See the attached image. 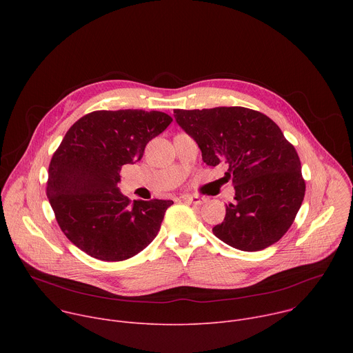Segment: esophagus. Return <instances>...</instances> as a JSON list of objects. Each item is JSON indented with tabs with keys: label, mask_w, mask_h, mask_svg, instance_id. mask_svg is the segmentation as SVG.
I'll return each mask as SVG.
<instances>
[{
	"label": "esophagus",
	"mask_w": 353,
	"mask_h": 353,
	"mask_svg": "<svg viewBox=\"0 0 353 353\" xmlns=\"http://www.w3.org/2000/svg\"><path fill=\"white\" fill-rule=\"evenodd\" d=\"M185 201H188V203H191V204H194V205H201V204H204V203H207V198L205 196H199V195H184L183 196Z\"/></svg>",
	"instance_id": "obj_1"
}]
</instances>
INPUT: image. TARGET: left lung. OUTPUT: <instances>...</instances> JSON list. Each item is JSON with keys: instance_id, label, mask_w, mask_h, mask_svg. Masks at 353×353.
<instances>
[{"instance_id": "obj_1", "label": "left lung", "mask_w": 353, "mask_h": 353, "mask_svg": "<svg viewBox=\"0 0 353 353\" xmlns=\"http://www.w3.org/2000/svg\"><path fill=\"white\" fill-rule=\"evenodd\" d=\"M177 124L198 143L210 166L229 165L234 185L214 234L226 244L259 251L276 243L303 203L306 183L294 146L265 114L247 108L174 110Z\"/></svg>"}]
</instances>
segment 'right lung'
Masks as SVG:
<instances>
[{"instance_id":"right-lung-1","label":"right lung","mask_w":353,"mask_h":353,"mask_svg":"<svg viewBox=\"0 0 353 353\" xmlns=\"http://www.w3.org/2000/svg\"><path fill=\"white\" fill-rule=\"evenodd\" d=\"M173 119L162 112L96 110L75 121L48 165L46 194L63 233L102 261L134 257L152 241L170 199L131 201L117 184L124 165Z\"/></svg>"}]
</instances>
